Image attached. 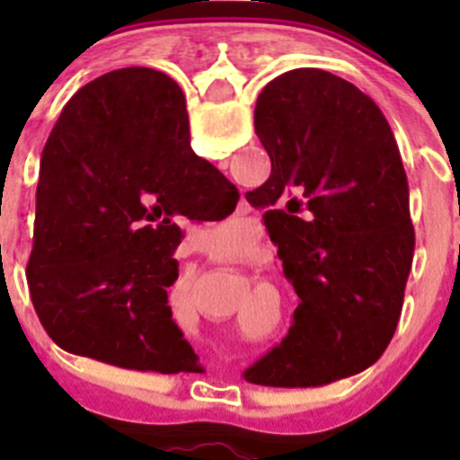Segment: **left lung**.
I'll return each mask as SVG.
<instances>
[{
	"instance_id": "1",
	"label": "left lung",
	"mask_w": 460,
	"mask_h": 460,
	"mask_svg": "<svg viewBox=\"0 0 460 460\" xmlns=\"http://www.w3.org/2000/svg\"><path fill=\"white\" fill-rule=\"evenodd\" d=\"M255 133L271 174L251 198L267 209L265 226L302 304L286 339L243 377L318 387L355 376L387 350L414 255L392 128L352 83L295 68L260 92Z\"/></svg>"
}]
</instances>
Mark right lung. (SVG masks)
I'll return each mask as SVG.
<instances>
[{
  "label": "right lung",
  "instance_id": "obj_1",
  "mask_svg": "<svg viewBox=\"0 0 460 460\" xmlns=\"http://www.w3.org/2000/svg\"><path fill=\"white\" fill-rule=\"evenodd\" d=\"M234 186L189 145L180 84L145 66L73 93L36 186L31 304L59 348L133 371L180 373L195 352L172 320V258L193 202Z\"/></svg>",
  "mask_w": 460,
  "mask_h": 460
}]
</instances>
